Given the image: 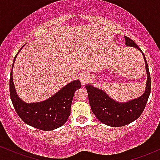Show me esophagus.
<instances>
[{"label": "esophagus", "instance_id": "1", "mask_svg": "<svg viewBox=\"0 0 160 160\" xmlns=\"http://www.w3.org/2000/svg\"><path fill=\"white\" fill-rule=\"evenodd\" d=\"M79 78L81 84H82V86H84L86 84H87V82L89 81L90 75L88 74H87V73H82V74L80 75Z\"/></svg>", "mask_w": 160, "mask_h": 160}]
</instances>
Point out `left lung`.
Segmentation results:
<instances>
[{"instance_id":"1","label":"left lung","mask_w":160,"mask_h":160,"mask_svg":"<svg viewBox=\"0 0 160 160\" xmlns=\"http://www.w3.org/2000/svg\"><path fill=\"white\" fill-rule=\"evenodd\" d=\"M125 45L134 47L142 53L148 75L146 88L143 94L138 98L127 102H119L111 98L103 90L97 88L91 85H86L90 106L97 119L111 127H121L138 119L145 108L151 90V81L148 64L143 51L133 40L125 36Z\"/></svg>"}]
</instances>
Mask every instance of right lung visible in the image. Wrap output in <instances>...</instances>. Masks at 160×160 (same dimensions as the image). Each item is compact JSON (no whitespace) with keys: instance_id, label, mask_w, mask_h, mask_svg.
Listing matches in <instances>:
<instances>
[{"instance_id":"add662e5","label":"right lung","mask_w":160,"mask_h":160,"mask_svg":"<svg viewBox=\"0 0 160 160\" xmlns=\"http://www.w3.org/2000/svg\"><path fill=\"white\" fill-rule=\"evenodd\" d=\"M18 53L14 57L10 79V98L18 116L27 125L40 130L51 131L60 128L70 115L75 91L81 88L80 81L69 82L45 100L36 103L24 102L17 95L12 80V68Z\"/></svg>"}]
</instances>
